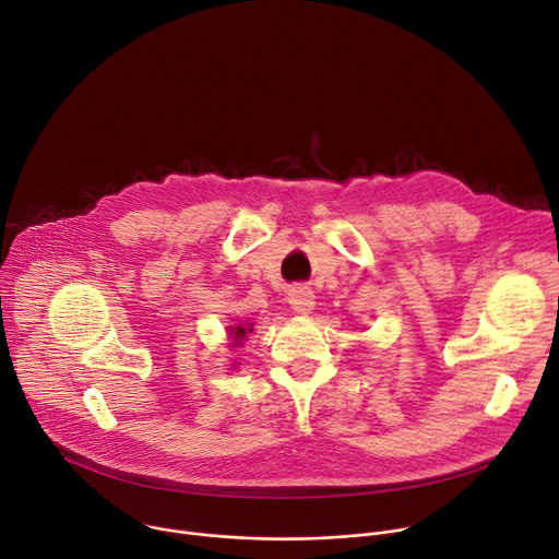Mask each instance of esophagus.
Returning <instances> with one entry per match:
<instances>
[{
	"mask_svg": "<svg viewBox=\"0 0 559 559\" xmlns=\"http://www.w3.org/2000/svg\"><path fill=\"white\" fill-rule=\"evenodd\" d=\"M287 300H289L292 309L298 311V313H309L313 309V292L305 285L292 287L289 294H287Z\"/></svg>",
	"mask_w": 559,
	"mask_h": 559,
	"instance_id": "34e87169",
	"label": "esophagus"
}]
</instances>
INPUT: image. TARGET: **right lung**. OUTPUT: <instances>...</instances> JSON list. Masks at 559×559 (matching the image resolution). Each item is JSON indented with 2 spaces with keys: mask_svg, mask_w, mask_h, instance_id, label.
I'll list each match as a JSON object with an SVG mask.
<instances>
[{
  "mask_svg": "<svg viewBox=\"0 0 559 559\" xmlns=\"http://www.w3.org/2000/svg\"><path fill=\"white\" fill-rule=\"evenodd\" d=\"M248 332H252V328H250V330H246V328H234V332H231V334H234V338H236V341H241V338H246V334H248Z\"/></svg>",
  "mask_w": 559,
  "mask_h": 559,
  "instance_id": "1",
  "label": "right lung"
}]
</instances>
